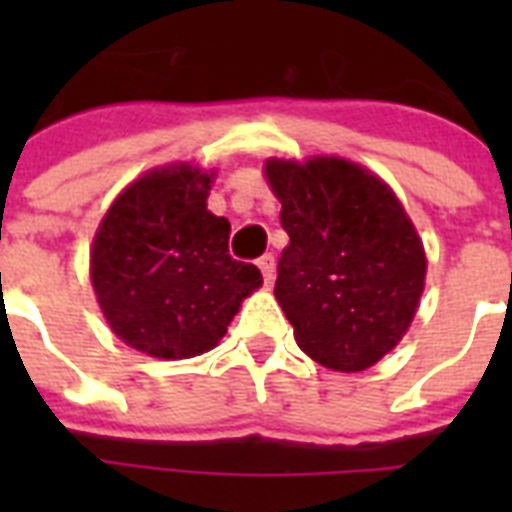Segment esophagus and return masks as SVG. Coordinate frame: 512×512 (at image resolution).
<instances>
[{
  "mask_svg": "<svg viewBox=\"0 0 512 512\" xmlns=\"http://www.w3.org/2000/svg\"><path fill=\"white\" fill-rule=\"evenodd\" d=\"M257 268H260V273H263L265 287H271L273 279H276V257L263 255L260 260H257Z\"/></svg>",
  "mask_w": 512,
  "mask_h": 512,
  "instance_id": "1",
  "label": "esophagus"
}]
</instances>
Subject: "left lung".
<instances>
[{"instance_id":"left-lung-1","label":"left lung","mask_w":512,"mask_h":512,"mask_svg":"<svg viewBox=\"0 0 512 512\" xmlns=\"http://www.w3.org/2000/svg\"><path fill=\"white\" fill-rule=\"evenodd\" d=\"M289 244L273 295L305 356L364 372L396 348L420 308L428 257L385 180L342 156L268 159Z\"/></svg>"}]
</instances>
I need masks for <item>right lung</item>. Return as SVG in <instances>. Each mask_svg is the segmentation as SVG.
I'll use <instances>...</instances> for the list:
<instances>
[{"instance_id": "right-lung-1", "label": "right lung", "mask_w": 512, "mask_h": 512, "mask_svg": "<svg viewBox=\"0 0 512 512\" xmlns=\"http://www.w3.org/2000/svg\"><path fill=\"white\" fill-rule=\"evenodd\" d=\"M217 170L172 162L132 180L100 220L90 279L124 345L180 361L223 340L241 303L263 287L255 265L228 255L231 223L212 215Z\"/></svg>"}]
</instances>
